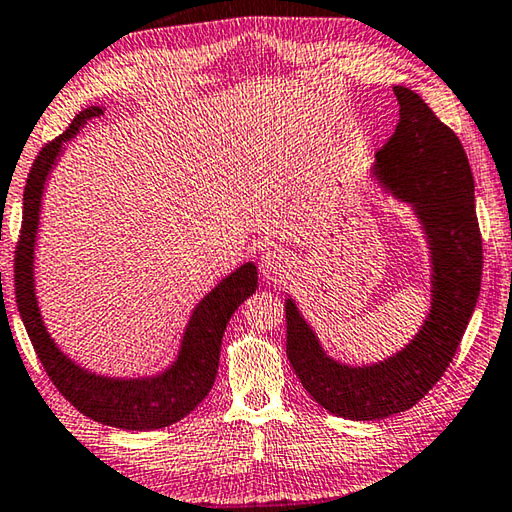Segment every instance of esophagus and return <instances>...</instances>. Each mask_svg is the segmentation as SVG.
I'll return each instance as SVG.
<instances>
[{
    "mask_svg": "<svg viewBox=\"0 0 512 512\" xmlns=\"http://www.w3.org/2000/svg\"><path fill=\"white\" fill-rule=\"evenodd\" d=\"M260 276L265 278V281H283V278L289 276L292 272V265L294 260L289 254L285 252H267L263 258H260Z\"/></svg>",
    "mask_w": 512,
    "mask_h": 512,
    "instance_id": "esophagus-1",
    "label": "esophagus"
}]
</instances>
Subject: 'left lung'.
I'll return each instance as SVG.
<instances>
[{
    "instance_id": "1",
    "label": "left lung",
    "mask_w": 512,
    "mask_h": 512,
    "mask_svg": "<svg viewBox=\"0 0 512 512\" xmlns=\"http://www.w3.org/2000/svg\"><path fill=\"white\" fill-rule=\"evenodd\" d=\"M399 124L376 151L370 176L417 218L430 258V307L419 332L390 356L343 363L285 298L287 359L310 397L336 417L388 419L426 397L455 356L481 289L475 180L459 138L406 86H394Z\"/></svg>"
}]
</instances>
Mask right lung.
Here are the masks:
<instances>
[{
    "instance_id": "1",
    "label": "right lung",
    "mask_w": 512,
    "mask_h": 512,
    "mask_svg": "<svg viewBox=\"0 0 512 512\" xmlns=\"http://www.w3.org/2000/svg\"><path fill=\"white\" fill-rule=\"evenodd\" d=\"M104 106H86L60 138L35 158L24 189V218L15 256L17 310L37 356L60 390L86 417L120 430H158L185 419L207 397L216 381L220 345L229 318L258 287L256 265L249 260L218 281L191 310L178 352L165 368L138 376H111L84 368L66 354L48 332L35 289V249L40 234L42 198L53 169L84 124Z\"/></svg>"
}]
</instances>
